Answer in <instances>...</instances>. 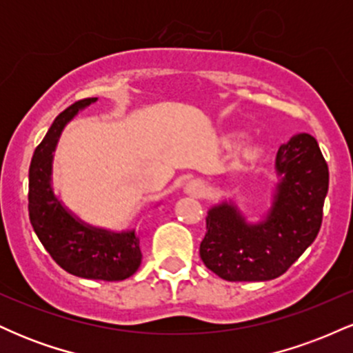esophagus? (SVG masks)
<instances>
[{
	"label": "esophagus",
	"instance_id": "esophagus-1",
	"mask_svg": "<svg viewBox=\"0 0 353 353\" xmlns=\"http://www.w3.org/2000/svg\"><path fill=\"white\" fill-rule=\"evenodd\" d=\"M204 184L199 179H192L189 181L188 184L184 185V192L188 194V196H194V197H202L204 196Z\"/></svg>",
	"mask_w": 353,
	"mask_h": 353
}]
</instances>
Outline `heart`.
Wrapping results in <instances>:
<instances>
[{"instance_id": "heart-1", "label": "heart", "mask_w": 353, "mask_h": 353, "mask_svg": "<svg viewBox=\"0 0 353 353\" xmlns=\"http://www.w3.org/2000/svg\"><path fill=\"white\" fill-rule=\"evenodd\" d=\"M241 137H242V132L239 131L224 132V134H222V144L232 145L236 144ZM262 154H264V151H262V148L259 144H245L239 149L236 154V159L234 161H236V165H239V168H244V165H252L255 163H259Z\"/></svg>"}]
</instances>
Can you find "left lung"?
<instances>
[{
  "label": "left lung",
  "mask_w": 353,
  "mask_h": 353,
  "mask_svg": "<svg viewBox=\"0 0 353 353\" xmlns=\"http://www.w3.org/2000/svg\"><path fill=\"white\" fill-rule=\"evenodd\" d=\"M272 205L249 222L234 201L209 209L201 259L229 282L272 281L289 269L317 237L329 190V168L314 136L301 132L275 157Z\"/></svg>",
  "instance_id": "1"
}]
</instances>
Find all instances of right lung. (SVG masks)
<instances>
[{"label":"right lung","mask_w":353,"mask_h":353,"mask_svg":"<svg viewBox=\"0 0 353 353\" xmlns=\"http://www.w3.org/2000/svg\"><path fill=\"white\" fill-rule=\"evenodd\" d=\"M96 101L83 99L64 109L36 148L30 165L28 210L36 236L66 272L96 281H124L139 269L143 259L136 230L114 232L81 221L52 188V161L61 132L81 109Z\"/></svg>","instance_id":"1"}]
</instances>
